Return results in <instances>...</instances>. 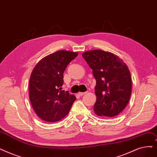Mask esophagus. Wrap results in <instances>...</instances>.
<instances>
[{
	"label": "esophagus",
	"instance_id": "obj_1",
	"mask_svg": "<svg viewBox=\"0 0 157 157\" xmlns=\"http://www.w3.org/2000/svg\"><path fill=\"white\" fill-rule=\"evenodd\" d=\"M86 92H79L78 94V95H79V96H82V95H83L85 94H86Z\"/></svg>",
	"mask_w": 157,
	"mask_h": 157
}]
</instances>
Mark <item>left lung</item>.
<instances>
[{"instance_id": "left-lung-1", "label": "left lung", "mask_w": 157, "mask_h": 157, "mask_svg": "<svg viewBox=\"0 0 157 157\" xmlns=\"http://www.w3.org/2000/svg\"><path fill=\"white\" fill-rule=\"evenodd\" d=\"M82 56L96 80L95 114L113 117L123 111L130 99L132 79L128 67L119 56L101 50L86 51Z\"/></svg>"}]
</instances>
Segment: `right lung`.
Segmentation results:
<instances>
[{"instance_id":"add662e5","label":"right lung","mask_w":157,"mask_h":157,"mask_svg":"<svg viewBox=\"0 0 157 157\" xmlns=\"http://www.w3.org/2000/svg\"><path fill=\"white\" fill-rule=\"evenodd\" d=\"M78 54L58 51L42 58L33 69L29 79V99L41 119L57 122L69 113L76 98L62 90L63 72Z\"/></svg>"}]
</instances>
